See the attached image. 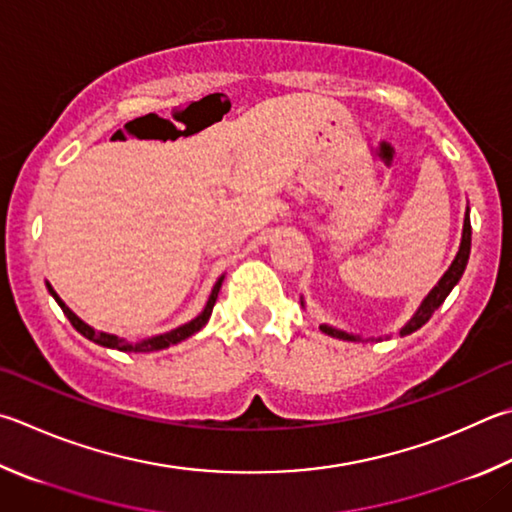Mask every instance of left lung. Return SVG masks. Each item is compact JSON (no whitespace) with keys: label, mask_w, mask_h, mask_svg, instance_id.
<instances>
[{"label":"left lung","mask_w":512,"mask_h":512,"mask_svg":"<svg viewBox=\"0 0 512 512\" xmlns=\"http://www.w3.org/2000/svg\"><path fill=\"white\" fill-rule=\"evenodd\" d=\"M470 237H472V228H470V208H468L466 210V217H463L461 246H459L457 257L452 259L450 268L443 273V277H441L439 282H436V286L432 288V291L423 297L421 306H418L416 313L412 315L410 320H407L405 327L398 331V336H410V333H414L416 329H421L423 324L432 318V313L445 302V297L450 295L452 288L457 286L463 271H466V264H468V257H470ZM302 306H304V302H302ZM320 331L327 333V336H331V338H338V340H353V342L362 340L360 336H353V333H347V331L336 329V327H329V324H320ZM369 340H374V338H369ZM378 340H383V338H378Z\"/></svg>","instance_id":"8db88e82"}]
</instances>
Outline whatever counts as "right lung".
I'll return each mask as SVG.
<instances>
[{"label": "right lung", "instance_id": "1", "mask_svg": "<svg viewBox=\"0 0 512 512\" xmlns=\"http://www.w3.org/2000/svg\"><path fill=\"white\" fill-rule=\"evenodd\" d=\"M224 277H226V275H221L219 280H217V284L212 286V293H210V297H208V302H206V306H203V311L197 315V318L190 320V322H185V324H181V327H176V329H172V331L161 333V336L145 338V340H138V342H127L125 338L114 336V333L96 331L94 327H89L87 322H82V320L78 318V315L73 313V311L69 309V306L60 300V295L53 291V286H51L49 282H46V288H49V293L53 295V300L60 304L62 313L67 315L69 322L73 324V329H76L78 333H82V336H85L87 340L96 342V345L107 347V349H118V351H129V353H132V351H134V353H145V351L167 349L170 345H176V342L190 338V336H194V333L206 327V322L210 320V315H212V306H215V302H217V295H219V288H221V282H224Z\"/></svg>", "mask_w": 512, "mask_h": 512}]
</instances>
